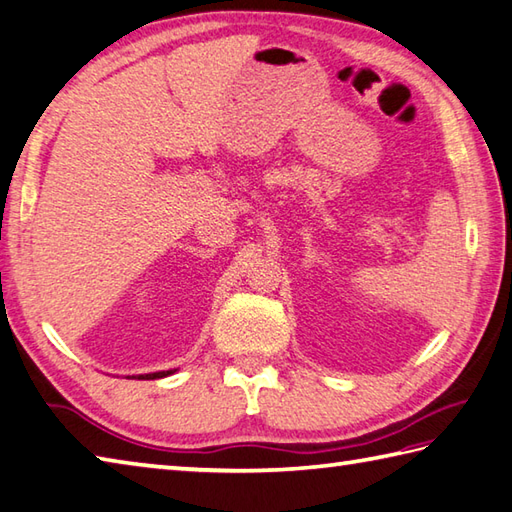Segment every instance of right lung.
Returning <instances> with one entry per match:
<instances>
[{
  "label": "right lung",
  "mask_w": 512,
  "mask_h": 512,
  "mask_svg": "<svg viewBox=\"0 0 512 512\" xmlns=\"http://www.w3.org/2000/svg\"><path fill=\"white\" fill-rule=\"evenodd\" d=\"M176 372V369H167V372H154V374H143V376H138V378H147V380H154V378H162V376H169V374H173Z\"/></svg>",
  "instance_id": "right-lung-1"
}]
</instances>
